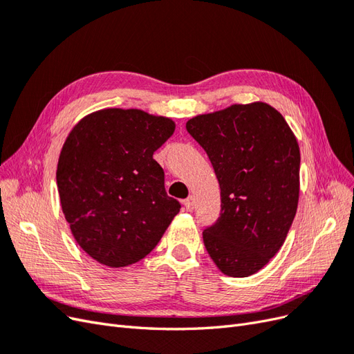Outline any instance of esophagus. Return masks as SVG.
<instances>
[{
  "instance_id": "1",
  "label": "esophagus",
  "mask_w": 354,
  "mask_h": 354,
  "mask_svg": "<svg viewBox=\"0 0 354 354\" xmlns=\"http://www.w3.org/2000/svg\"><path fill=\"white\" fill-rule=\"evenodd\" d=\"M183 205H185V208H186L187 211H192V209L195 208V198H194V196H189L187 199L183 201Z\"/></svg>"
}]
</instances>
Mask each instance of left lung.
<instances>
[{
    "label": "left lung",
    "instance_id": "8db88e82",
    "mask_svg": "<svg viewBox=\"0 0 354 354\" xmlns=\"http://www.w3.org/2000/svg\"><path fill=\"white\" fill-rule=\"evenodd\" d=\"M186 130L207 152L221 190L220 217L202 233L205 248L224 274H254L281 250L295 217L297 138L261 102L195 116Z\"/></svg>",
    "mask_w": 354,
    "mask_h": 354
}]
</instances>
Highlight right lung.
<instances>
[{
    "label": "right lung",
    "mask_w": 354,
    "mask_h": 354,
    "mask_svg": "<svg viewBox=\"0 0 354 354\" xmlns=\"http://www.w3.org/2000/svg\"><path fill=\"white\" fill-rule=\"evenodd\" d=\"M176 124L138 109H103L73 127L62 147L57 189L75 241L109 267L140 261L181 205L167 195L153 152Z\"/></svg>",
    "instance_id": "add662e5"
}]
</instances>
